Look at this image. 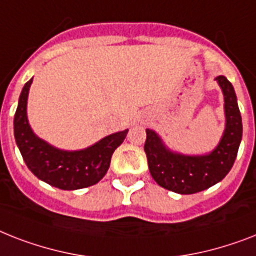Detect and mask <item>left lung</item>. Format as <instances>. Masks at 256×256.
Wrapping results in <instances>:
<instances>
[{"mask_svg":"<svg viewBox=\"0 0 256 256\" xmlns=\"http://www.w3.org/2000/svg\"><path fill=\"white\" fill-rule=\"evenodd\" d=\"M225 101V132L213 151L205 155H182L171 151L154 130L147 128L144 152L150 174L163 188L192 194L220 182L232 170L242 140V117L232 82L216 78Z\"/></svg>","mask_w":256,"mask_h":256,"instance_id":"1","label":"left lung"}]
</instances>
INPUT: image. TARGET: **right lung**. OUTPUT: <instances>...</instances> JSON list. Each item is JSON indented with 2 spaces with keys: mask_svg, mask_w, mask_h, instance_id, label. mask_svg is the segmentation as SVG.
I'll return each instance as SVG.
<instances>
[{
  "mask_svg": "<svg viewBox=\"0 0 256 256\" xmlns=\"http://www.w3.org/2000/svg\"><path fill=\"white\" fill-rule=\"evenodd\" d=\"M32 78L24 84L14 116V136L24 163L50 186L64 190L94 186L109 170L110 159L128 130L110 134L93 146L78 151L56 148L31 130L27 120V97Z\"/></svg>",
  "mask_w": 256,
  "mask_h": 256,
  "instance_id": "obj_1",
  "label": "right lung"
}]
</instances>
